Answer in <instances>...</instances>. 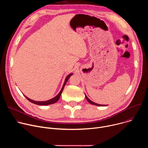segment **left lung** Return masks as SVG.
Here are the masks:
<instances>
[{"label": "left lung", "instance_id": "left-lung-1", "mask_svg": "<svg viewBox=\"0 0 148 148\" xmlns=\"http://www.w3.org/2000/svg\"><path fill=\"white\" fill-rule=\"evenodd\" d=\"M85 95H86V98L87 100L88 101V102L89 103H91V104H93V105H97V106H106V105H101V104H98V103H95V102L91 101L87 97V95H86V94H85Z\"/></svg>", "mask_w": 148, "mask_h": 148}]
</instances>
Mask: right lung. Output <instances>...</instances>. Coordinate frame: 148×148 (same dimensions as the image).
Instances as JSON below:
<instances>
[{"label":"right lung","instance_id":"obj_1","mask_svg":"<svg viewBox=\"0 0 148 148\" xmlns=\"http://www.w3.org/2000/svg\"><path fill=\"white\" fill-rule=\"evenodd\" d=\"M72 75H73V74L71 73V74H70L69 75H68L67 76V77H66V79H65V81H64V84H63L62 87V88H61L60 92L58 93V94L57 96H56L55 97H54L53 98H52V99H49V100L46 101H34V100H32V99L29 98L28 97H27L25 96V95H25V97L30 102H32V103H34V104H36V105H50V104L54 103L56 102L57 101H58V100L60 99V96H61V93H62V91H63V89H64V86H66V83H67L68 79H69V78H70Z\"/></svg>","mask_w":148,"mask_h":148}]
</instances>
